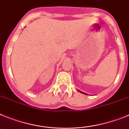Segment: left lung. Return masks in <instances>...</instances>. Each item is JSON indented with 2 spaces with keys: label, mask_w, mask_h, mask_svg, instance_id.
Returning <instances> with one entry per match:
<instances>
[{
  "label": "left lung",
  "mask_w": 129,
  "mask_h": 129,
  "mask_svg": "<svg viewBox=\"0 0 129 129\" xmlns=\"http://www.w3.org/2000/svg\"><path fill=\"white\" fill-rule=\"evenodd\" d=\"M80 91V92H81L82 93H83V94H85V95H88V94L87 93H84V92H82V91Z\"/></svg>",
  "instance_id": "1"
}]
</instances>
